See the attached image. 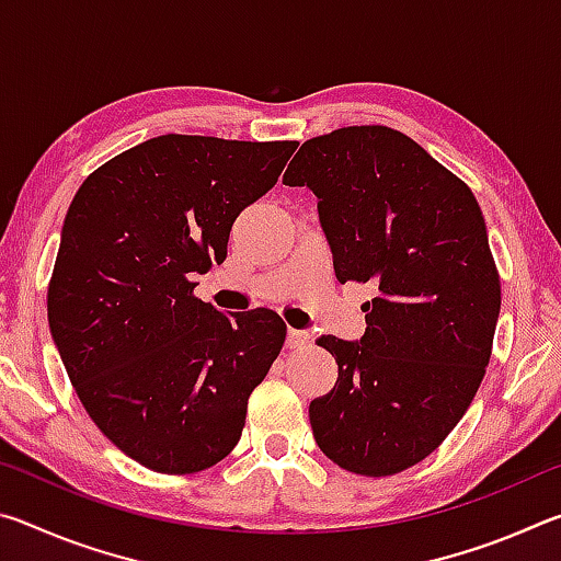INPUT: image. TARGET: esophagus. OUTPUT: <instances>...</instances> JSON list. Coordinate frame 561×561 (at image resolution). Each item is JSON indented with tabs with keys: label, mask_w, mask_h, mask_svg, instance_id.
Here are the masks:
<instances>
[{
	"label": "esophagus",
	"mask_w": 561,
	"mask_h": 561,
	"mask_svg": "<svg viewBox=\"0 0 561 561\" xmlns=\"http://www.w3.org/2000/svg\"><path fill=\"white\" fill-rule=\"evenodd\" d=\"M307 344H309L307 331H299V329H289L287 331V346L289 348H304Z\"/></svg>",
	"instance_id": "esophagus-1"
}]
</instances>
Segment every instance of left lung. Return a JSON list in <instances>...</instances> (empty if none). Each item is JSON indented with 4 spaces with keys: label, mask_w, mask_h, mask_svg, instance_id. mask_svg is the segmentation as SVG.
I'll use <instances>...</instances> for the list:
<instances>
[{
    "label": "left lung",
    "mask_w": 561,
    "mask_h": 561,
    "mask_svg": "<svg viewBox=\"0 0 561 561\" xmlns=\"http://www.w3.org/2000/svg\"><path fill=\"white\" fill-rule=\"evenodd\" d=\"M284 185L317 195L341 284L371 282L358 341L321 336L336 386L309 405L339 468L396 474L438 448L478 393L500 317V277L470 187L386 126L307 140Z\"/></svg>",
    "instance_id": "8db88e82"
}]
</instances>
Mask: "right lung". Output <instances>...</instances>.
I'll list each match as a JSON object with an SVG mask.
<instances>
[{"mask_svg": "<svg viewBox=\"0 0 561 561\" xmlns=\"http://www.w3.org/2000/svg\"><path fill=\"white\" fill-rule=\"evenodd\" d=\"M297 146L168 133L108 160L73 195L49 329L91 421L148 470L220 462L279 356V314H222L190 279L225 262L237 215L274 187Z\"/></svg>", "mask_w": 561, "mask_h": 561, "instance_id": "right-lung-1", "label": "right lung"}]
</instances>
